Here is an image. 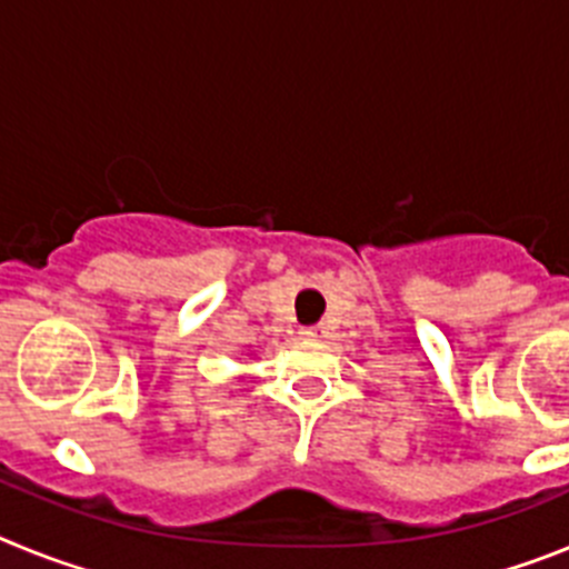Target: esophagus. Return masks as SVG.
<instances>
[{
  "mask_svg": "<svg viewBox=\"0 0 569 569\" xmlns=\"http://www.w3.org/2000/svg\"><path fill=\"white\" fill-rule=\"evenodd\" d=\"M301 336L310 341H321L328 336V328H325V325H310V328H301Z\"/></svg>",
  "mask_w": 569,
  "mask_h": 569,
  "instance_id": "obj_1",
  "label": "esophagus"
}]
</instances>
